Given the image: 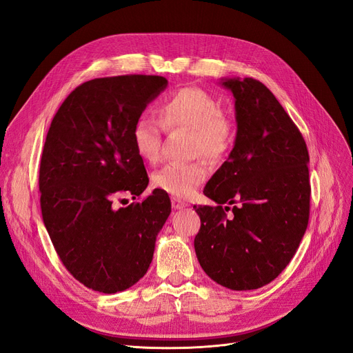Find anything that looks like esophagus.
Returning a JSON list of instances; mask_svg holds the SVG:
<instances>
[{"label":"esophagus","instance_id":"34e87169","mask_svg":"<svg viewBox=\"0 0 353 353\" xmlns=\"http://www.w3.org/2000/svg\"><path fill=\"white\" fill-rule=\"evenodd\" d=\"M172 207L174 210H183L186 207V203L181 201V199H179V198H172Z\"/></svg>","mask_w":353,"mask_h":353}]
</instances>
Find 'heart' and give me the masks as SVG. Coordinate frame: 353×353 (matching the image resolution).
Masks as SVG:
<instances>
[{"label":"heart","mask_w":353,"mask_h":353,"mask_svg":"<svg viewBox=\"0 0 353 353\" xmlns=\"http://www.w3.org/2000/svg\"><path fill=\"white\" fill-rule=\"evenodd\" d=\"M160 123L165 130H190L193 155L220 160L233 141V123L227 117L220 101L201 88H181L168 95L158 108ZM130 139L134 152L143 161L155 164L161 158V128L155 120L139 117L134 121ZM208 177V167L202 160L189 164H168L154 174V186L170 195L186 198Z\"/></svg>","instance_id":"obj_1"}]
</instances>
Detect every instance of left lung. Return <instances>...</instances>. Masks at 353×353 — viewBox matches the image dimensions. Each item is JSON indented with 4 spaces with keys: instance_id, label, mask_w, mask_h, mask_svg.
Masks as SVG:
<instances>
[{
    "instance_id": "8db88e82",
    "label": "left lung",
    "mask_w": 353,
    "mask_h": 353,
    "mask_svg": "<svg viewBox=\"0 0 353 353\" xmlns=\"http://www.w3.org/2000/svg\"><path fill=\"white\" fill-rule=\"evenodd\" d=\"M221 85L234 97L236 141L203 188L217 207L196 208L195 252L214 281L252 290L288 267L308 227L310 155L296 124L264 83L233 77ZM224 203L234 205L232 218Z\"/></svg>"
}]
</instances>
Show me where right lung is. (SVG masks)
Wrapping results in <instances>:
<instances>
[{
  "instance_id": "add662e5",
  "label": "right lung",
  "mask_w": 353,
  "mask_h": 353,
  "mask_svg": "<svg viewBox=\"0 0 353 353\" xmlns=\"http://www.w3.org/2000/svg\"><path fill=\"white\" fill-rule=\"evenodd\" d=\"M167 83L146 74L85 82L64 99L47 133L39 167L43 224L64 267L95 292H123L146 274L172 212L161 189L116 207L150 183L130 133Z\"/></svg>"
}]
</instances>
